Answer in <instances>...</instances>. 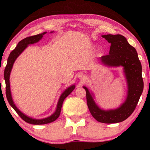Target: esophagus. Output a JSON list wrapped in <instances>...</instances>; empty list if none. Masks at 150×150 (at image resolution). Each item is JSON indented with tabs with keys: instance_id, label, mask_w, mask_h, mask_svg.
Here are the masks:
<instances>
[{
	"instance_id": "34e87169",
	"label": "esophagus",
	"mask_w": 150,
	"mask_h": 150,
	"mask_svg": "<svg viewBox=\"0 0 150 150\" xmlns=\"http://www.w3.org/2000/svg\"><path fill=\"white\" fill-rule=\"evenodd\" d=\"M83 77H84V75H83V74H80V75H79V77H80V79H82V78H83Z\"/></svg>"
}]
</instances>
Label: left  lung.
<instances>
[{
	"label": "left lung",
	"instance_id": "8db88e82",
	"mask_svg": "<svg viewBox=\"0 0 150 150\" xmlns=\"http://www.w3.org/2000/svg\"><path fill=\"white\" fill-rule=\"evenodd\" d=\"M103 38L111 44L109 54L100 58L103 64L111 67H123L128 84L127 98L118 108L113 110L101 109L96 104L89 89L86 91L87 103L91 114L97 121L104 123H116L128 118L134 111L143 91L144 82L142 77V65L137 53L127 39L120 34H106Z\"/></svg>",
	"mask_w": 150,
	"mask_h": 150
}]
</instances>
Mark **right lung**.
I'll return each mask as SVG.
<instances>
[{
  "instance_id": "1",
  "label": "right lung",
  "mask_w": 150,
  "mask_h": 150,
  "mask_svg": "<svg viewBox=\"0 0 150 150\" xmlns=\"http://www.w3.org/2000/svg\"><path fill=\"white\" fill-rule=\"evenodd\" d=\"M46 34V32H43L42 34H37V35L32 36V37H29L25 38V39H22V40L20 41V42L18 43V45H17L15 49L13 50V51H11V53H10L9 57L8 58V62H7V65L6 68H5L4 70V78L5 81H6V97L7 99H8V102L10 106H12L15 111L18 113V114L21 117L22 120H25L27 123H30V124L33 125H42V124H46V123H51V122L56 120L57 118L59 117L60 113H61V107L62 105H63V101L64 99L68 97V95L73 91V89H75V86L72 85L70 87L67 88L62 93L61 97L59 98V100L58 101L57 107H56V111L51 115V116L47 117L46 118H43V119H34V118H30V117L26 116V115L24 114L23 113H22L20 110L17 108V106H15L13 100V98H12L11 95V92H10V72H11L12 68H13V64H14L15 60L17 59V58L21 54L22 51L25 50L26 48L28 46L29 44H34V43H37L39 42L40 39H42L43 36L44 34Z\"/></svg>"
}]
</instances>
